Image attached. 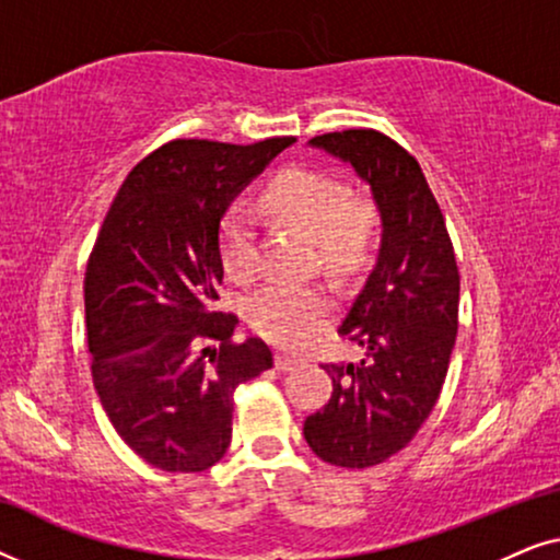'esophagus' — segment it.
Segmentation results:
<instances>
[{
    "label": "esophagus",
    "mask_w": 560,
    "mask_h": 560,
    "mask_svg": "<svg viewBox=\"0 0 560 560\" xmlns=\"http://www.w3.org/2000/svg\"><path fill=\"white\" fill-rule=\"evenodd\" d=\"M298 364H301V359L293 357V354H285V351H278V357H275V366H278L280 372L295 370Z\"/></svg>",
    "instance_id": "obj_1"
}]
</instances>
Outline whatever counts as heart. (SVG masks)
<instances>
[{"instance_id":"1","label":"heart","mask_w":560,"mask_h":560,"mask_svg":"<svg viewBox=\"0 0 560 560\" xmlns=\"http://www.w3.org/2000/svg\"><path fill=\"white\" fill-rule=\"evenodd\" d=\"M267 213L313 240L318 262L336 278H347L377 247L385 213L374 194L349 188L339 175L305 165L275 173L262 190ZM221 265L234 282L257 275V236L249 211L234 206L219 229ZM331 298L320 285L272 282L247 301V320L257 334L282 347H295L331 316Z\"/></svg>"}]
</instances>
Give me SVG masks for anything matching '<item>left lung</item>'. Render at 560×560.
I'll return each mask as SVG.
<instances>
[{"instance_id": "8db88e82", "label": "left lung", "mask_w": 560, "mask_h": 560, "mask_svg": "<svg viewBox=\"0 0 560 560\" xmlns=\"http://www.w3.org/2000/svg\"><path fill=\"white\" fill-rule=\"evenodd\" d=\"M311 144L354 165L385 213L377 265L339 326L362 359L320 364L334 393L303 423L320 462L366 469L408 446L439 402L458 331V265L441 206L402 144L366 127Z\"/></svg>"}]
</instances>
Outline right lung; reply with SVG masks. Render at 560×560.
<instances>
[{
	"label": "right lung",
	"instance_id": "add662e5",
	"mask_svg": "<svg viewBox=\"0 0 560 560\" xmlns=\"http://www.w3.org/2000/svg\"><path fill=\"white\" fill-rule=\"evenodd\" d=\"M295 137L171 140L121 183L83 278L91 377L119 439L163 471H206L232 443L234 389L272 366L217 308L221 219Z\"/></svg>",
	"mask_w": 560,
	"mask_h": 560
}]
</instances>
